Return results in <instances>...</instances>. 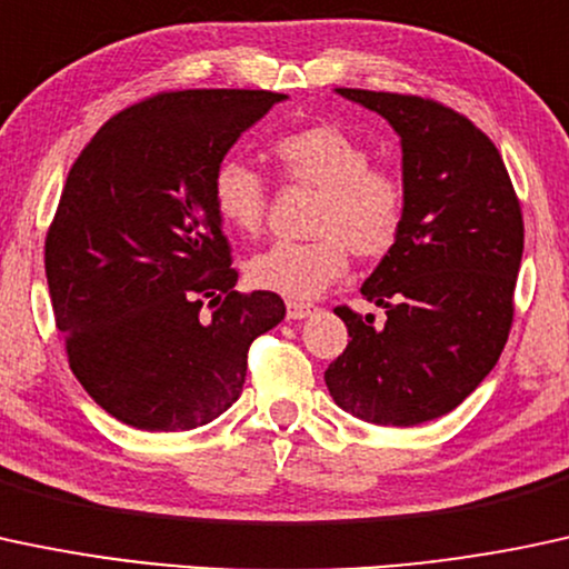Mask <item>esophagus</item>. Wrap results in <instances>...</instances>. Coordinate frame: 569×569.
Returning <instances> with one entry per match:
<instances>
[{
	"label": "esophagus",
	"instance_id": "esophagus-1",
	"mask_svg": "<svg viewBox=\"0 0 569 569\" xmlns=\"http://www.w3.org/2000/svg\"><path fill=\"white\" fill-rule=\"evenodd\" d=\"M317 311V306L301 303V301H287V319H306Z\"/></svg>",
	"mask_w": 569,
	"mask_h": 569
}]
</instances>
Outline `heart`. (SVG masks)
I'll list each match as a JSON object with an SVG mask.
<instances>
[{"label": "heart", "mask_w": 569, "mask_h": 569, "mask_svg": "<svg viewBox=\"0 0 569 569\" xmlns=\"http://www.w3.org/2000/svg\"><path fill=\"white\" fill-rule=\"evenodd\" d=\"M271 156L284 182L319 190L309 241H277L247 263L258 290L290 301L322 296L357 258H381L395 247L406 222V188L398 174L370 166L368 147L336 123H311L279 137ZM212 203L236 233L254 236L268 212V182L239 158H228L212 174Z\"/></svg>", "instance_id": "1"}]
</instances>
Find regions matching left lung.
Listing matches in <instances>:
<instances>
[{"label": "left lung", "mask_w": 569, "mask_h": 569, "mask_svg": "<svg viewBox=\"0 0 569 569\" xmlns=\"http://www.w3.org/2000/svg\"><path fill=\"white\" fill-rule=\"evenodd\" d=\"M398 131L406 222L362 284L387 322L349 306L343 355L325 385L343 411L385 427L443 417L487 379L513 322L525 220L497 147L451 107L422 96L336 88Z\"/></svg>", "instance_id": "1"}]
</instances>
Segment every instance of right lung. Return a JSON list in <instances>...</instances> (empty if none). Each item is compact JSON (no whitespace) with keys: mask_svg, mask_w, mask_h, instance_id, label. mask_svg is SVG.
<instances>
[{"mask_svg":"<svg viewBox=\"0 0 569 569\" xmlns=\"http://www.w3.org/2000/svg\"><path fill=\"white\" fill-rule=\"evenodd\" d=\"M273 91H163L107 120L69 169L44 273L69 368L118 422L193 430L236 403L250 343L284 319L236 292L212 174ZM213 317H200L202 298Z\"/></svg>","mask_w":569,"mask_h":569,"instance_id":"obj_1","label":"right lung"}]
</instances>
